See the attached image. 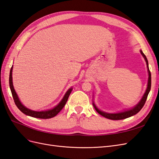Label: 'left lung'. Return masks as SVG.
Here are the masks:
<instances>
[{
	"instance_id": "obj_1",
	"label": "left lung",
	"mask_w": 159,
	"mask_h": 159,
	"mask_svg": "<svg viewBox=\"0 0 159 159\" xmlns=\"http://www.w3.org/2000/svg\"><path fill=\"white\" fill-rule=\"evenodd\" d=\"M140 52L141 55L143 56L144 59H145L146 64L147 66V70H148V84H147V89L145 91V93H144L143 98H141V99L139 102L135 106H134L133 107L127 110H124L123 111H121L119 113H107L105 111H102L99 110L97 106H96L94 102H93V105L95 108V109L96 110L98 113H99L101 115H102L104 117L107 118L111 120H121V119H126L128 117H130L131 116H133V115H136L137 113H139L141 109L143 108V107L144 106V105L145 103V102L147 98V96L149 93V91L151 90V74L150 70H149L148 68V60L147 59V57L145 56V55L143 54V52H142V50H140Z\"/></svg>"
}]
</instances>
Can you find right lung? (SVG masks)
<instances>
[{
    "mask_svg": "<svg viewBox=\"0 0 159 159\" xmlns=\"http://www.w3.org/2000/svg\"><path fill=\"white\" fill-rule=\"evenodd\" d=\"M12 69H13V66H12L10 71V75H9V85H10V88L11 90V93L14 101V103H15L16 107L19 109V110L21 111L24 114L32 117H35V118L50 119V118L55 117L56 115L62 109H63V107H64V105L67 102V101H68V99L73 88H70L68 91H67L66 93L64 95L63 98H62L61 100L60 101V102L52 109L45 110V111H33L27 108L21 103L20 99L18 98V96L17 95L16 92L15 91V90H14L13 83H12Z\"/></svg>",
    "mask_w": 159,
    "mask_h": 159,
    "instance_id": "add662e5",
    "label": "right lung"
}]
</instances>
